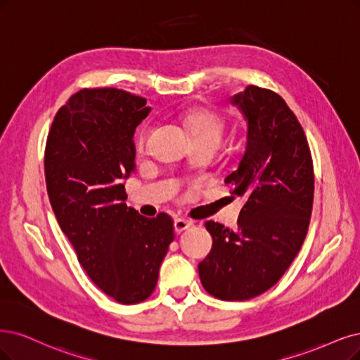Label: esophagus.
<instances>
[{"label":"esophagus","mask_w":360,"mask_h":360,"mask_svg":"<svg viewBox=\"0 0 360 360\" xmlns=\"http://www.w3.org/2000/svg\"><path fill=\"white\" fill-rule=\"evenodd\" d=\"M173 227H175V231L179 234V233H182L185 230L191 229L193 227V222L188 221V219H185V218H178V219H175V224H173Z\"/></svg>","instance_id":"esophagus-1"}]
</instances>
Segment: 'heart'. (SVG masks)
<instances>
[{
  "mask_svg": "<svg viewBox=\"0 0 360 360\" xmlns=\"http://www.w3.org/2000/svg\"><path fill=\"white\" fill-rule=\"evenodd\" d=\"M185 124L188 127L193 142H206L215 146L219 145L224 131V123L217 114L205 110H197L187 115ZM148 135L150 127L145 126L138 136V148L141 151L145 148Z\"/></svg>",
  "mask_w": 360,
  "mask_h": 360,
  "instance_id": "1",
  "label": "heart"
}]
</instances>
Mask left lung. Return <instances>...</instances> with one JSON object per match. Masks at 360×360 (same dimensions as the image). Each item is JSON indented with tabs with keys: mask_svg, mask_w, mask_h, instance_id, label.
Masks as SVG:
<instances>
[{
	"mask_svg": "<svg viewBox=\"0 0 360 360\" xmlns=\"http://www.w3.org/2000/svg\"><path fill=\"white\" fill-rule=\"evenodd\" d=\"M231 103L245 115L248 133L225 184L245 205L236 230L205 224L214 243L198 274L210 295L243 301L274 286L298 255L311 217L314 172L304 130L277 93L248 86Z\"/></svg>",
	"mask_w": 360,
	"mask_h": 360,
	"instance_id": "left-lung-1",
	"label": "left lung"
}]
</instances>
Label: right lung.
<instances>
[{"instance_id": "obj_1", "label": "right lung", "mask_w": 360, "mask_h": 360, "mask_svg": "<svg viewBox=\"0 0 360 360\" xmlns=\"http://www.w3.org/2000/svg\"><path fill=\"white\" fill-rule=\"evenodd\" d=\"M150 111L129 91L83 89L58 111L46 145L47 193L60 230L91 282L122 304L153 294L175 238L169 215L145 218L124 203L133 135Z\"/></svg>"}]
</instances>
